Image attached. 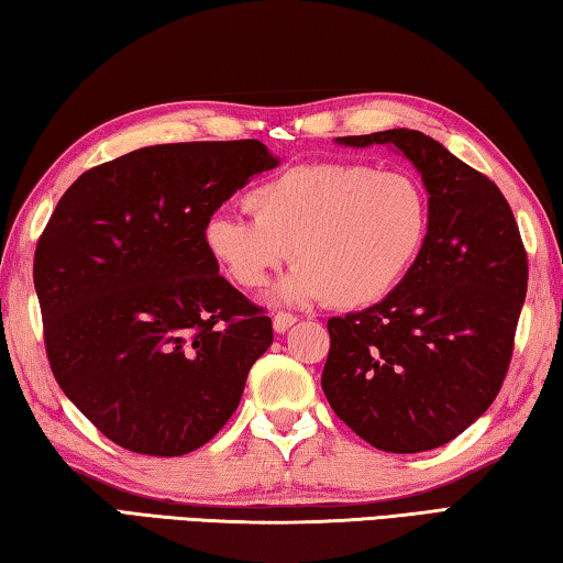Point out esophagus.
I'll return each mask as SVG.
<instances>
[{"instance_id": "34e87169", "label": "esophagus", "mask_w": 563, "mask_h": 563, "mask_svg": "<svg viewBox=\"0 0 563 563\" xmlns=\"http://www.w3.org/2000/svg\"><path fill=\"white\" fill-rule=\"evenodd\" d=\"M295 322H298V318L290 316V312H275V316H273V330L275 332H285V330H290Z\"/></svg>"}]
</instances>
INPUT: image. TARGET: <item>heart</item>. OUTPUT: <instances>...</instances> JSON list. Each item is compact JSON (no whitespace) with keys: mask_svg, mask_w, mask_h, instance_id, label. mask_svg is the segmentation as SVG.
Instances as JSON below:
<instances>
[{"mask_svg":"<svg viewBox=\"0 0 563 563\" xmlns=\"http://www.w3.org/2000/svg\"><path fill=\"white\" fill-rule=\"evenodd\" d=\"M253 221L208 218L203 243L228 278L258 290L288 258L285 302L365 308L387 298L422 253L430 201L412 176L350 161L295 166L247 190Z\"/></svg>","mask_w":563,"mask_h":563,"instance_id":"heart-1","label":"heart"}]
</instances>
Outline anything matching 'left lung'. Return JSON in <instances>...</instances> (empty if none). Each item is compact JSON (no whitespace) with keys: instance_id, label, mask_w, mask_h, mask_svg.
Returning <instances> with one entry per match:
<instances>
[{"instance_id":"8db88e82","label":"left lung","mask_w":563,"mask_h":563,"mask_svg":"<svg viewBox=\"0 0 563 563\" xmlns=\"http://www.w3.org/2000/svg\"><path fill=\"white\" fill-rule=\"evenodd\" d=\"M335 141L402 154L430 194V233L385 300L328 320L322 393L377 450H434L487 412L509 369L529 278L519 225L494 180L422 131Z\"/></svg>"}]
</instances>
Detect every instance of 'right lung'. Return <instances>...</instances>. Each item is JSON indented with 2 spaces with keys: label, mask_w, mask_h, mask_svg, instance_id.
Wrapping results in <instances>:
<instances>
[{
  "label": "right lung",
  "mask_w": 563,
  "mask_h": 563,
  "mask_svg": "<svg viewBox=\"0 0 563 563\" xmlns=\"http://www.w3.org/2000/svg\"><path fill=\"white\" fill-rule=\"evenodd\" d=\"M278 164L255 139L146 146L81 174L56 203L34 253L46 357L123 450L188 454L238 409L273 322L218 275L203 228Z\"/></svg>",
  "instance_id": "add662e5"
}]
</instances>
